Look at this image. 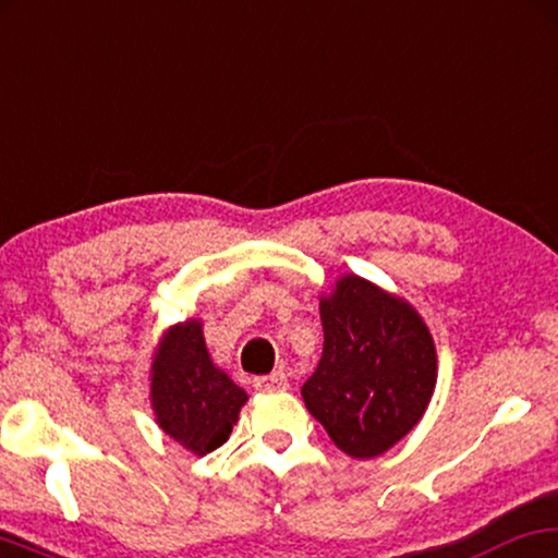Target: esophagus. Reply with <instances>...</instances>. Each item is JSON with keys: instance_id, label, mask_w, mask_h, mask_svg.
Masks as SVG:
<instances>
[{"instance_id": "obj_1", "label": "esophagus", "mask_w": 558, "mask_h": 558, "mask_svg": "<svg viewBox=\"0 0 558 558\" xmlns=\"http://www.w3.org/2000/svg\"><path fill=\"white\" fill-rule=\"evenodd\" d=\"M253 387H256L258 392H284L289 381L284 372H274L269 376H256V379H253Z\"/></svg>"}]
</instances>
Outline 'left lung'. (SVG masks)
I'll use <instances>...</instances> for the list:
<instances>
[{
	"label": "left lung",
	"mask_w": 558,
	"mask_h": 558,
	"mask_svg": "<svg viewBox=\"0 0 558 558\" xmlns=\"http://www.w3.org/2000/svg\"><path fill=\"white\" fill-rule=\"evenodd\" d=\"M323 356L302 385L310 415L353 459H374L421 423L438 379L433 336L402 296L345 274L320 300Z\"/></svg>",
	"instance_id": "obj_1"
}]
</instances>
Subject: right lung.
I'll list each match as a JSON object with an SVG mask.
<instances>
[{
  "label": "right lung",
  "instance_id": "add662e5",
  "mask_svg": "<svg viewBox=\"0 0 558 558\" xmlns=\"http://www.w3.org/2000/svg\"><path fill=\"white\" fill-rule=\"evenodd\" d=\"M248 395L209 359L199 320L171 325L150 364L156 423L186 451L205 456L226 444Z\"/></svg>",
  "mask_w": 558,
  "mask_h": 558
}]
</instances>
